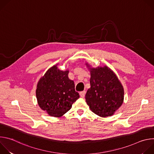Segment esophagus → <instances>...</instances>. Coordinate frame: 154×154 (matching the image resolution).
Returning <instances> with one entry per match:
<instances>
[{"label": "esophagus", "mask_w": 154, "mask_h": 154, "mask_svg": "<svg viewBox=\"0 0 154 154\" xmlns=\"http://www.w3.org/2000/svg\"><path fill=\"white\" fill-rule=\"evenodd\" d=\"M85 93H86V91H81V92L79 93L80 96V97H85Z\"/></svg>", "instance_id": "1"}]
</instances>
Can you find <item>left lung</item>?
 <instances>
[{
  "label": "left lung",
  "instance_id": "left-lung-1",
  "mask_svg": "<svg viewBox=\"0 0 154 154\" xmlns=\"http://www.w3.org/2000/svg\"><path fill=\"white\" fill-rule=\"evenodd\" d=\"M91 74L90 88L85 95L87 105L99 116L114 115L124 102V88L115 73L106 66L91 68L85 63Z\"/></svg>",
  "mask_w": 154,
  "mask_h": 154
}]
</instances>
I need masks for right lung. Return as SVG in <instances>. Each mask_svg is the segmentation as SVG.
I'll use <instances>...</instances> for the list:
<instances>
[{"label":"right lung","mask_w":154,"mask_h":154,"mask_svg":"<svg viewBox=\"0 0 154 154\" xmlns=\"http://www.w3.org/2000/svg\"><path fill=\"white\" fill-rule=\"evenodd\" d=\"M58 64L50 68L40 78L36 90L38 105L54 117L64 115L79 98L74 81L68 77L69 70H60Z\"/></svg>","instance_id":"obj_1"}]
</instances>
